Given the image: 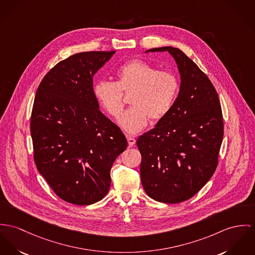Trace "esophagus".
<instances>
[{
    "label": "esophagus",
    "mask_w": 255,
    "mask_h": 255,
    "mask_svg": "<svg viewBox=\"0 0 255 255\" xmlns=\"http://www.w3.org/2000/svg\"><path fill=\"white\" fill-rule=\"evenodd\" d=\"M127 140H128V144H129V146H133V145L136 143V139H135L134 137H132V136L127 135Z\"/></svg>",
    "instance_id": "1"
}]
</instances>
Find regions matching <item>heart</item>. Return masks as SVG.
Wrapping results in <instances>:
<instances>
[{"instance_id": "obj_1", "label": "heart", "mask_w": 255, "mask_h": 255, "mask_svg": "<svg viewBox=\"0 0 255 255\" xmlns=\"http://www.w3.org/2000/svg\"><path fill=\"white\" fill-rule=\"evenodd\" d=\"M116 76L118 81L100 79L93 93L100 106L114 118H119L124 108L123 93H130L132 107L120 119V126L129 134L141 131L149 122H158L173 109L179 81L176 75L159 69L143 60L136 59L121 65Z\"/></svg>"}]
</instances>
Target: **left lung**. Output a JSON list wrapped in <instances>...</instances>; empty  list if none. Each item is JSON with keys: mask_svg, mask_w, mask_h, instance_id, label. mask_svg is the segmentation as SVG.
<instances>
[{"mask_svg": "<svg viewBox=\"0 0 255 255\" xmlns=\"http://www.w3.org/2000/svg\"><path fill=\"white\" fill-rule=\"evenodd\" d=\"M169 51L180 74V89L171 112L150 131L137 137L141 154L140 180L153 200L186 201L213 176L223 138V118L216 88L207 75L181 50Z\"/></svg>", "mask_w": 255, "mask_h": 255, "instance_id": "left-lung-1", "label": "left lung"}]
</instances>
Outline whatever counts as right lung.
<instances>
[{
    "instance_id": "add662e5",
    "label": "right lung",
    "mask_w": 255,
    "mask_h": 255,
    "mask_svg": "<svg viewBox=\"0 0 255 255\" xmlns=\"http://www.w3.org/2000/svg\"><path fill=\"white\" fill-rule=\"evenodd\" d=\"M115 52H80L60 61L36 93L30 124L36 166L54 193L74 205L107 195L113 164L127 147L93 93V76Z\"/></svg>"
}]
</instances>
